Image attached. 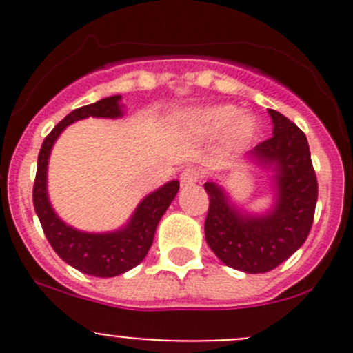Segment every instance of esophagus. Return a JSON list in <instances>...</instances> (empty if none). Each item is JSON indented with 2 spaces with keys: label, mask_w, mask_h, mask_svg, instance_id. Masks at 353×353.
<instances>
[{
  "label": "esophagus",
  "mask_w": 353,
  "mask_h": 353,
  "mask_svg": "<svg viewBox=\"0 0 353 353\" xmlns=\"http://www.w3.org/2000/svg\"><path fill=\"white\" fill-rule=\"evenodd\" d=\"M199 176L201 174H199V171L196 168H185L182 171V174H180V182H182V185H194L199 180Z\"/></svg>",
  "instance_id": "1"
}]
</instances>
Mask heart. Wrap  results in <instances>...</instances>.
<instances>
[{"label": "heart", "instance_id": "heart-1", "mask_svg": "<svg viewBox=\"0 0 353 353\" xmlns=\"http://www.w3.org/2000/svg\"><path fill=\"white\" fill-rule=\"evenodd\" d=\"M236 113L239 111L233 105H215V108L205 109V111L196 114L194 121L199 130L208 134L219 132L230 125V130H228L230 141L233 145H242L252 138L256 123L249 114H242V117L236 118Z\"/></svg>", "mask_w": 353, "mask_h": 353}]
</instances>
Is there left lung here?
I'll list each match as a JSON object with an SVG mask.
<instances>
[{"label":"left lung","instance_id":"8db88e82","mask_svg":"<svg viewBox=\"0 0 353 353\" xmlns=\"http://www.w3.org/2000/svg\"><path fill=\"white\" fill-rule=\"evenodd\" d=\"M274 136L254 148L261 162L276 164L277 205L265 217H245L228 203L223 189L205 183L208 212L205 236L215 256L248 274L274 270L305 242L314 219L318 182L305 134L279 111L269 109Z\"/></svg>","mask_w":353,"mask_h":353}]
</instances>
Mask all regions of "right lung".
Here are the masks:
<instances>
[{
	"instance_id": "add662e5",
	"label": "right lung",
	"mask_w": 353,
	"mask_h": 353,
	"mask_svg": "<svg viewBox=\"0 0 353 353\" xmlns=\"http://www.w3.org/2000/svg\"><path fill=\"white\" fill-rule=\"evenodd\" d=\"M120 97H108L95 104L74 109L46 136L39 154L37 176L33 183V207H35L42 230L56 254L79 272L95 277H114L145 260L150 245L154 242L155 228L168 210L170 203L179 192V182L166 183L139 203L130 223L123 230L114 233H83L67 226L54 214L49 205L46 176H48V159L52 143L61 130L77 120L88 117L117 118L120 117Z\"/></svg>"
}]
</instances>
